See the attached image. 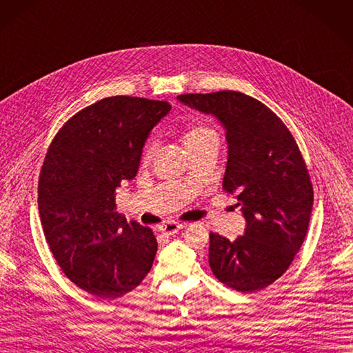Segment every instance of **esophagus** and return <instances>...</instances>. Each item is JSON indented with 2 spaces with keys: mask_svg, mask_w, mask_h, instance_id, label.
Instances as JSON below:
<instances>
[{
  "mask_svg": "<svg viewBox=\"0 0 353 353\" xmlns=\"http://www.w3.org/2000/svg\"><path fill=\"white\" fill-rule=\"evenodd\" d=\"M183 227H185L183 223H179V222H167V223H164V225H161L159 231L164 232L165 236H174V234H177Z\"/></svg>",
  "mask_w": 353,
  "mask_h": 353,
  "instance_id": "34e87169",
  "label": "esophagus"
}]
</instances>
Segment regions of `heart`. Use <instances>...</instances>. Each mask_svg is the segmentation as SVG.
I'll list each match as a JSON object with an SVG mask.
<instances>
[{
  "label": "heart",
  "instance_id": "heart-1",
  "mask_svg": "<svg viewBox=\"0 0 353 353\" xmlns=\"http://www.w3.org/2000/svg\"><path fill=\"white\" fill-rule=\"evenodd\" d=\"M209 135H214V132L210 128H205V126H194L192 130H189L185 135V144L186 148L201 141L203 139L209 137ZM157 152V139L150 137L143 148V161H150Z\"/></svg>",
  "mask_w": 353,
  "mask_h": 353
}]
</instances>
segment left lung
Returning <instances> with one entry per match:
<instances>
[{"label":"left lung","mask_w":353,"mask_h":353,"mask_svg":"<svg viewBox=\"0 0 353 353\" xmlns=\"http://www.w3.org/2000/svg\"><path fill=\"white\" fill-rule=\"evenodd\" d=\"M177 99L222 123L228 143L222 188L236 195L246 219L245 234L234 241L210 232L213 274L239 292L264 289L291 265L309 228L313 188L301 152L280 117L246 94Z\"/></svg>","instance_id":"8db88e82"}]
</instances>
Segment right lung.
<instances>
[{"instance_id": "obj_1", "label": "right lung", "mask_w": 353, "mask_h": 353, "mask_svg": "<svg viewBox=\"0 0 353 353\" xmlns=\"http://www.w3.org/2000/svg\"><path fill=\"white\" fill-rule=\"evenodd\" d=\"M167 101L108 97L68 119L50 143L39 180L48 245L83 291L114 300L148 276L158 243L150 228L116 212V189L137 174L149 134Z\"/></svg>"}]
</instances>
